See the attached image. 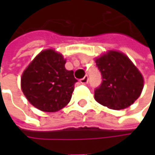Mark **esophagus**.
<instances>
[{"label": "esophagus", "instance_id": "34e87169", "mask_svg": "<svg viewBox=\"0 0 155 155\" xmlns=\"http://www.w3.org/2000/svg\"><path fill=\"white\" fill-rule=\"evenodd\" d=\"M88 80H89L88 77H87V76H85L84 78H81L80 80H79V82H80V84H87V83H88Z\"/></svg>", "mask_w": 155, "mask_h": 155}]
</instances>
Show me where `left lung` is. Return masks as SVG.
<instances>
[{"label": "left lung", "instance_id": "left-lung-1", "mask_svg": "<svg viewBox=\"0 0 155 155\" xmlns=\"http://www.w3.org/2000/svg\"><path fill=\"white\" fill-rule=\"evenodd\" d=\"M103 76L95 91V100L110 110H123L134 104L144 87L138 68L123 52L109 50L95 58Z\"/></svg>", "mask_w": 155, "mask_h": 155}]
</instances>
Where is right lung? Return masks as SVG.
<instances>
[{
	"label": "right lung",
	"instance_id": "obj_1",
	"mask_svg": "<svg viewBox=\"0 0 155 155\" xmlns=\"http://www.w3.org/2000/svg\"><path fill=\"white\" fill-rule=\"evenodd\" d=\"M66 59L55 49L39 52L23 71L21 91L28 102L44 112H57L71 101L74 91L73 71L65 69Z\"/></svg>",
	"mask_w": 155,
	"mask_h": 155
}]
</instances>
